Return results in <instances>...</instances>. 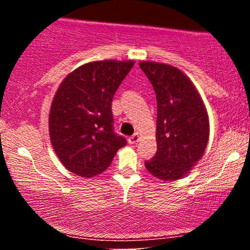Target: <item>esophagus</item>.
Instances as JSON below:
<instances>
[{"mask_svg":"<svg viewBox=\"0 0 250 250\" xmlns=\"http://www.w3.org/2000/svg\"><path fill=\"white\" fill-rule=\"evenodd\" d=\"M139 141H140V135L137 134V133L134 134L133 136H130L128 139V142L130 143V145H135V143H137Z\"/></svg>","mask_w":250,"mask_h":250,"instance_id":"34e87169","label":"esophagus"}]
</instances>
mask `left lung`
Here are the masks:
<instances>
[{
  "instance_id": "1",
  "label": "left lung",
  "mask_w": 250,
  "mask_h": 250,
  "mask_svg": "<svg viewBox=\"0 0 250 250\" xmlns=\"http://www.w3.org/2000/svg\"><path fill=\"white\" fill-rule=\"evenodd\" d=\"M156 94L157 151L145 162L162 181L182 179L202 157L209 119L199 91L180 69L165 63L140 62Z\"/></svg>"
}]
</instances>
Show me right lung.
I'll use <instances>...</instances> for the list:
<instances>
[{"instance_id":"add662e5","label":"right lung","mask_w":250,"mask_h":250,"mask_svg":"<svg viewBox=\"0 0 250 250\" xmlns=\"http://www.w3.org/2000/svg\"><path fill=\"white\" fill-rule=\"evenodd\" d=\"M134 61L85 63L65 77L49 113V135L60 161L91 177L105 170L127 140L114 131L111 102Z\"/></svg>"}]
</instances>
